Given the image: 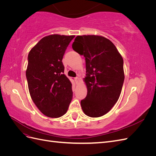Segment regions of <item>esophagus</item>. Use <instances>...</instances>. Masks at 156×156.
I'll return each mask as SVG.
<instances>
[{
  "label": "esophagus",
  "instance_id": "1",
  "mask_svg": "<svg viewBox=\"0 0 156 156\" xmlns=\"http://www.w3.org/2000/svg\"><path fill=\"white\" fill-rule=\"evenodd\" d=\"M79 81H80V79L79 77H75V83H76L77 84L79 83Z\"/></svg>",
  "mask_w": 156,
  "mask_h": 156
}]
</instances>
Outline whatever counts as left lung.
Wrapping results in <instances>:
<instances>
[{"instance_id": "1", "label": "left lung", "mask_w": 156, "mask_h": 156, "mask_svg": "<svg viewBox=\"0 0 156 156\" xmlns=\"http://www.w3.org/2000/svg\"><path fill=\"white\" fill-rule=\"evenodd\" d=\"M72 48L85 58L87 95L81 101L82 109L90 117L105 115L120 95L124 81L123 58L112 42L101 36H77Z\"/></svg>"}]
</instances>
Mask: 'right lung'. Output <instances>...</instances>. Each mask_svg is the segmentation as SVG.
I'll list each match as a JSON object with an SVG mask.
<instances>
[{"instance_id": "add662e5", "label": "right lung", "mask_w": 156, "mask_h": 156, "mask_svg": "<svg viewBox=\"0 0 156 156\" xmlns=\"http://www.w3.org/2000/svg\"><path fill=\"white\" fill-rule=\"evenodd\" d=\"M74 37L47 36L28 55L26 77L30 97L38 109L50 118L65 115L72 100V84L64 74L62 60Z\"/></svg>"}]
</instances>
